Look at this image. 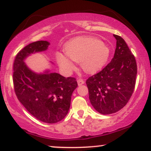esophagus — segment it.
Segmentation results:
<instances>
[{
  "instance_id": "esophagus-1",
  "label": "esophagus",
  "mask_w": 151,
  "mask_h": 151,
  "mask_svg": "<svg viewBox=\"0 0 151 151\" xmlns=\"http://www.w3.org/2000/svg\"><path fill=\"white\" fill-rule=\"evenodd\" d=\"M77 81V84H78V85H79V86H81V85H82V84H84V81L83 80V79H78Z\"/></svg>"
}]
</instances>
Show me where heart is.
Returning <instances> with one entry per match:
<instances>
[{
  "label": "heart",
  "mask_w": 151,
  "mask_h": 151,
  "mask_svg": "<svg viewBox=\"0 0 151 151\" xmlns=\"http://www.w3.org/2000/svg\"><path fill=\"white\" fill-rule=\"evenodd\" d=\"M64 52L66 56L58 53L55 60L66 72L74 69L73 61L80 62L85 73L93 74L101 70L109 57V50L104 43L91 36H80L70 40L65 43Z\"/></svg>",
  "instance_id": "heart-1"
}]
</instances>
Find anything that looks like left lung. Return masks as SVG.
<instances>
[{
    "mask_svg": "<svg viewBox=\"0 0 151 151\" xmlns=\"http://www.w3.org/2000/svg\"><path fill=\"white\" fill-rule=\"evenodd\" d=\"M116 47L113 59L101 72L86 81L89 97L99 113L107 115L116 113L125 106L136 84V59L124 40L114 35Z\"/></svg>",
    "mask_w": 151,
    "mask_h": 151,
    "instance_id": "8db88e82",
    "label": "left lung"
}]
</instances>
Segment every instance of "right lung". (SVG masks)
I'll return each mask as SVG.
<instances>
[{"label": "right lung", "instance_id": "1", "mask_svg": "<svg viewBox=\"0 0 151 151\" xmlns=\"http://www.w3.org/2000/svg\"><path fill=\"white\" fill-rule=\"evenodd\" d=\"M49 45L47 41L40 40L20 50L13 64V80L15 94L27 111L42 122L55 124L68 114L72 94L77 87L76 79L50 70L37 73L25 62L27 57L46 51Z\"/></svg>", "mask_w": 151, "mask_h": 151}]
</instances>
